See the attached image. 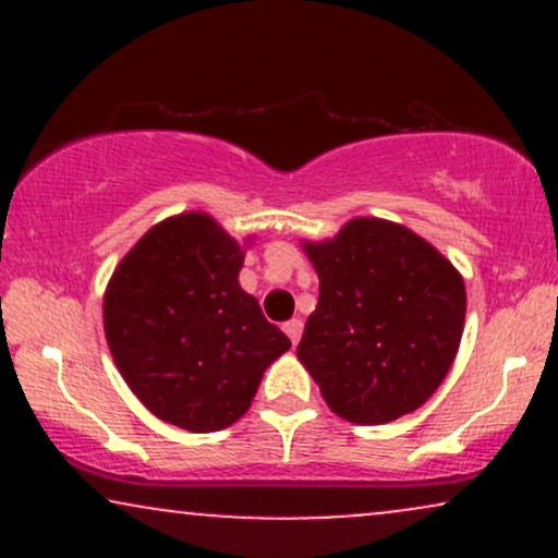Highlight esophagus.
<instances>
[{
    "label": "esophagus",
    "instance_id": "1",
    "mask_svg": "<svg viewBox=\"0 0 558 558\" xmlns=\"http://www.w3.org/2000/svg\"><path fill=\"white\" fill-rule=\"evenodd\" d=\"M283 330H286V336L291 338V343L296 345L299 338H301V330H304V323H301L299 317H293V319H288V323L283 325Z\"/></svg>",
    "mask_w": 558,
    "mask_h": 558
}]
</instances>
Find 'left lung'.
<instances>
[{"label":"left lung","instance_id":"8db88e82","mask_svg":"<svg viewBox=\"0 0 558 558\" xmlns=\"http://www.w3.org/2000/svg\"><path fill=\"white\" fill-rule=\"evenodd\" d=\"M319 278L299 362L338 417L386 425L438 390L464 330V278L433 243L380 217L301 241Z\"/></svg>","mask_w":558,"mask_h":558}]
</instances>
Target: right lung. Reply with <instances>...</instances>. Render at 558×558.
I'll return each instance as SVG.
<instances>
[{"label":"right lung","mask_w":558,"mask_h":558,"mask_svg":"<svg viewBox=\"0 0 558 558\" xmlns=\"http://www.w3.org/2000/svg\"><path fill=\"white\" fill-rule=\"evenodd\" d=\"M243 254L213 215H172L107 283L105 336L120 375L155 417L189 433L241 420L265 369L291 349L241 288Z\"/></svg>","instance_id":"obj_1"}]
</instances>
